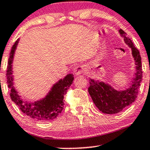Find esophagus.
<instances>
[{"mask_svg": "<svg viewBox=\"0 0 150 150\" xmlns=\"http://www.w3.org/2000/svg\"><path fill=\"white\" fill-rule=\"evenodd\" d=\"M84 71V66L83 65H79V66L76 67L74 69V73L75 75L79 76L81 75L82 73Z\"/></svg>", "mask_w": 150, "mask_h": 150, "instance_id": "esophagus-1", "label": "esophagus"}]
</instances>
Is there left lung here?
Wrapping results in <instances>:
<instances>
[{
  "instance_id": "obj_1",
  "label": "left lung",
  "mask_w": 150,
  "mask_h": 150,
  "mask_svg": "<svg viewBox=\"0 0 150 150\" xmlns=\"http://www.w3.org/2000/svg\"><path fill=\"white\" fill-rule=\"evenodd\" d=\"M120 35L132 50V55L135 62V73L128 88L124 90L115 89L110 84L100 80L89 79L90 86L88 91L93 103L100 111L106 114H115L130 106L137 97L138 90L142 80L141 57L139 50L135 48L127 34L122 29L119 30Z\"/></svg>"
}]
</instances>
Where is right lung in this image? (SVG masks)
Masks as SVG:
<instances>
[{"label":"right lung","instance_id":"obj_1","mask_svg":"<svg viewBox=\"0 0 150 150\" xmlns=\"http://www.w3.org/2000/svg\"><path fill=\"white\" fill-rule=\"evenodd\" d=\"M19 41L20 39H18L12 46L7 70V84L11 92L10 96L11 100L20 108L23 113L30 118L42 122L54 120L63 109L64 95L66 94L67 89L73 83L74 75L72 74H68L63 79H59L53 84L44 98L37 101L29 102L24 100L21 96L19 95V92L13 85L14 76L13 75L12 63Z\"/></svg>","mask_w":150,"mask_h":150}]
</instances>
